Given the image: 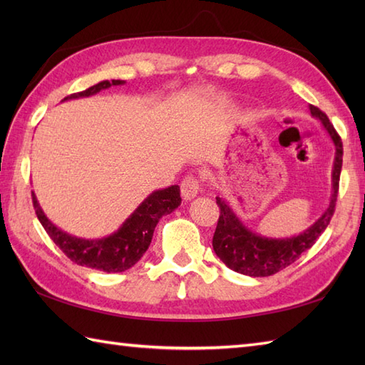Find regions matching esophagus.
Wrapping results in <instances>:
<instances>
[{
	"label": "esophagus",
	"instance_id": "obj_1",
	"mask_svg": "<svg viewBox=\"0 0 365 365\" xmlns=\"http://www.w3.org/2000/svg\"><path fill=\"white\" fill-rule=\"evenodd\" d=\"M200 191V182L197 180L196 177H187L183 178V182L180 185V192H182V197L185 200H192Z\"/></svg>",
	"mask_w": 365,
	"mask_h": 365
}]
</instances>
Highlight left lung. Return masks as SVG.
Here are the masks:
<instances>
[{
	"label": "left lung",
	"instance_id": "obj_1",
	"mask_svg": "<svg viewBox=\"0 0 365 365\" xmlns=\"http://www.w3.org/2000/svg\"><path fill=\"white\" fill-rule=\"evenodd\" d=\"M309 110H311L312 118L320 120L322 127L329 135L332 144L336 147L334 165H332L331 173L332 191L329 204L320 218L311 224L306 230L299 232L298 235L273 238L247 229L243 221L238 218L237 213L232 210L227 200L222 196H216V204L220 207L221 215L213 235V251L222 260L224 265L237 271L240 274L251 277H267L292 265L293 262L299 259L302 252L312 247L317 238L328 227L331 216L334 213L340 170H342L344 147L340 136L327 118V114L312 105H309Z\"/></svg>",
	"mask_w": 365,
	"mask_h": 365
}]
</instances>
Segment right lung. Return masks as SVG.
<instances>
[{
	"mask_svg": "<svg viewBox=\"0 0 365 365\" xmlns=\"http://www.w3.org/2000/svg\"><path fill=\"white\" fill-rule=\"evenodd\" d=\"M122 84H125V81L103 80L86 91L66 97L63 102L96 96L100 91L111 86H122ZM180 202L182 197L178 185L155 190L135 208V212L120 224L118 230L103 238L92 240L75 237L59 229L45 215L33 191V204L37 218L46 230V234L59 246V250L76 265L105 271V273H122V271L131 268L136 262H139L144 252L149 250L153 230L157 227L161 216L173 213Z\"/></svg>",
	"mask_w": 365,
	"mask_h": 365,
	"instance_id": "1",
	"label": "right lung"
}]
</instances>
